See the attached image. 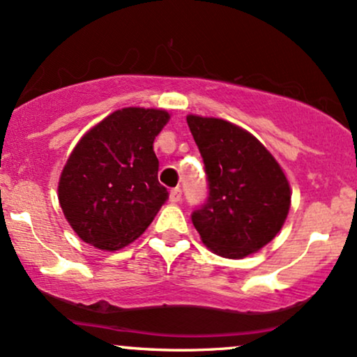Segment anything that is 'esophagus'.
<instances>
[{
	"mask_svg": "<svg viewBox=\"0 0 357 357\" xmlns=\"http://www.w3.org/2000/svg\"><path fill=\"white\" fill-rule=\"evenodd\" d=\"M182 200V190L180 189H174L170 192V202L172 204H178Z\"/></svg>",
	"mask_w": 357,
	"mask_h": 357,
	"instance_id": "obj_1",
	"label": "esophagus"
}]
</instances>
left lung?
Wrapping results in <instances>:
<instances>
[{
	"label": "left lung",
	"instance_id": "1",
	"mask_svg": "<svg viewBox=\"0 0 357 357\" xmlns=\"http://www.w3.org/2000/svg\"><path fill=\"white\" fill-rule=\"evenodd\" d=\"M187 125L209 180V199L192 222L212 253L246 258L287 221L291 190L285 172L256 136L234 123L189 114Z\"/></svg>",
	"mask_w": 357,
	"mask_h": 357
}]
</instances>
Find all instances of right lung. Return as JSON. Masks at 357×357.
Instances as JSON below:
<instances>
[{"label":"right lung","mask_w":357,"mask_h":357,"mask_svg":"<svg viewBox=\"0 0 357 357\" xmlns=\"http://www.w3.org/2000/svg\"><path fill=\"white\" fill-rule=\"evenodd\" d=\"M170 114L123 107L91 128L59 178V204L84 243L118 251L138 239L167 202L153 142Z\"/></svg>","instance_id":"add662e5"}]
</instances>
